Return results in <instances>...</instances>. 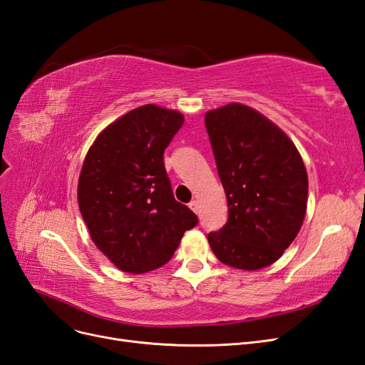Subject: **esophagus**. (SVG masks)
<instances>
[{"mask_svg":"<svg viewBox=\"0 0 365 365\" xmlns=\"http://www.w3.org/2000/svg\"><path fill=\"white\" fill-rule=\"evenodd\" d=\"M189 207H190V208L193 210V212H195V213H197V212H200V202H197V201H195V200H193V201H192V202L189 204Z\"/></svg>","mask_w":365,"mask_h":365,"instance_id":"esophagus-1","label":"esophagus"}]
</instances>
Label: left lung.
<instances>
[{
	"label": "left lung",
	"instance_id": "8db88e82",
	"mask_svg": "<svg viewBox=\"0 0 365 365\" xmlns=\"http://www.w3.org/2000/svg\"><path fill=\"white\" fill-rule=\"evenodd\" d=\"M228 220L208 235L228 267L256 271L279 260L302 228L307 173L291 138L256 109L230 103L205 114Z\"/></svg>",
	"mask_w": 365,
	"mask_h": 365
}]
</instances>
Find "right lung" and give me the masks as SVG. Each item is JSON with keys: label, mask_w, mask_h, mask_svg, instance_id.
I'll return each instance as SVG.
<instances>
[{"label": "right lung", "mask_w": 365, "mask_h": 365, "mask_svg": "<svg viewBox=\"0 0 365 365\" xmlns=\"http://www.w3.org/2000/svg\"><path fill=\"white\" fill-rule=\"evenodd\" d=\"M184 123L173 109L143 105L105 128L88 150L77 201L96 247L125 272L168 263L192 210L173 197L164 150Z\"/></svg>", "instance_id": "right-lung-1"}]
</instances>
